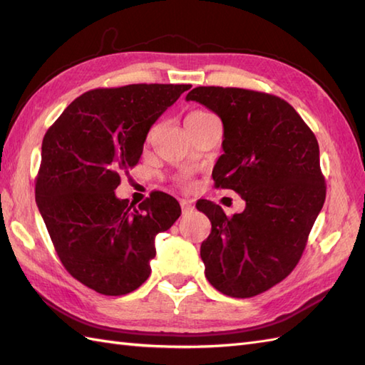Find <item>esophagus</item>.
<instances>
[{
	"label": "esophagus",
	"instance_id": "34e87169",
	"mask_svg": "<svg viewBox=\"0 0 365 365\" xmlns=\"http://www.w3.org/2000/svg\"><path fill=\"white\" fill-rule=\"evenodd\" d=\"M180 207H182L183 213H190V212H192V208H195V205H192L191 200H187V199L180 200Z\"/></svg>",
	"mask_w": 365,
	"mask_h": 365
}]
</instances>
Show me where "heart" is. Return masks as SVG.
<instances>
[{"mask_svg":"<svg viewBox=\"0 0 365 365\" xmlns=\"http://www.w3.org/2000/svg\"><path fill=\"white\" fill-rule=\"evenodd\" d=\"M208 115H213L212 113H208V111H202V110H199V111H192V113H190L188 115H187V120H199V119H205V118H208ZM180 185L183 188H191L192 187V183L188 180V178H180Z\"/></svg>","mask_w":365,"mask_h":365,"instance_id":"1","label":"heart"}]
</instances>
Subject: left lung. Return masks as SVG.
Here are the masks:
<instances>
[{"label":"left lung","instance_id":"obj_1","mask_svg":"<svg viewBox=\"0 0 365 365\" xmlns=\"http://www.w3.org/2000/svg\"><path fill=\"white\" fill-rule=\"evenodd\" d=\"M187 100L220 115L213 180L246 202L230 218L212 200L196 204L212 222L200 245L205 277L227 297H255L297 267L324 204L319 143L292 105L265 92L199 86Z\"/></svg>","mask_w":365,"mask_h":365}]
</instances>
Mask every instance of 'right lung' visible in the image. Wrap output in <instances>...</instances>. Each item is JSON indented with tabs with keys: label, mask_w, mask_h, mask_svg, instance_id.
I'll list each match as a JSON object with an SVG mask.
<instances>
[{
	"label": "right lung",
	"mask_w": 365,
	"mask_h": 365,
	"mask_svg": "<svg viewBox=\"0 0 365 365\" xmlns=\"http://www.w3.org/2000/svg\"><path fill=\"white\" fill-rule=\"evenodd\" d=\"M190 84H128L84 92L46 131L36 202L64 268L108 297L150 274L155 237L182 210L155 191L135 207L115 197L120 173L138 165L145 136Z\"/></svg>",
	"instance_id": "add662e5"
}]
</instances>
